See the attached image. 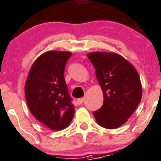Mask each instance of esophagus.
I'll return each instance as SVG.
<instances>
[{
  "label": "esophagus",
  "mask_w": 161,
  "mask_h": 161,
  "mask_svg": "<svg viewBox=\"0 0 161 161\" xmlns=\"http://www.w3.org/2000/svg\"><path fill=\"white\" fill-rule=\"evenodd\" d=\"M83 101H84V98H78V99H77V103H78V105H81L83 103Z\"/></svg>",
  "instance_id": "34e87169"
}]
</instances>
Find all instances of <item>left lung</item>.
<instances>
[{"label":"left lung","instance_id":"1","mask_svg":"<svg viewBox=\"0 0 161 161\" xmlns=\"http://www.w3.org/2000/svg\"><path fill=\"white\" fill-rule=\"evenodd\" d=\"M88 58L94 66L103 94V104L93 112L96 122L105 129L122 126L142 98V85L135 68L115 53L93 52Z\"/></svg>","mask_w":161,"mask_h":161}]
</instances>
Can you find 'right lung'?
Listing matches in <instances>:
<instances>
[{
    "instance_id": "obj_1",
    "label": "right lung",
    "mask_w": 161,
    "mask_h": 161,
    "mask_svg": "<svg viewBox=\"0 0 161 161\" xmlns=\"http://www.w3.org/2000/svg\"><path fill=\"white\" fill-rule=\"evenodd\" d=\"M70 52L48 51L36 58L25 83V97L34 117L49 129L62 130L70 125L74 115L68 86L65 65Z\"/></svg>"
}]
</instances>
